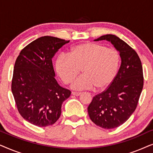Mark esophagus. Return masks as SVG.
<instances>
[{"instance_id": "esophagus-1", "label": "esophagus", "mask_w": 153, "mask_h": 153, "mask_svg": "<svg viewBox=\"0 0 153 153\" xmlns=\"http://www.w3.org/2000/svg\"><path fill=\"white\" fill-rule=\"evenodd\" d=\"M81 93H77V92H72V95L75 96H79L81 95Z\"/></svg>"}]
</instances>
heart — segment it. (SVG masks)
Segmentation results:
<instances>
[{"instance_id": "1", "label": "heart", "mask_w": 153, "mask_h": 153, "mask_svg": "<svg viewBox=\"0 0 153 153\" xmlns=\"http://www.w3.org/2000/svg\"><path fill=\"white\" fill-rule=\"evenodd\" d=\"M120 56L116 49L100 43L86 42L72 47L68 54H60L55 62L58 76L64 83L72 82L79 74H83L71 85L76 91H103L110 86L118 74Z\"/></svg>"}]
</instances>
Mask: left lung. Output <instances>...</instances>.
I'll return each mask as SVG.
<instances>
[{
    "label": "left lung",
    "mask_w": 153,
    "mask_h": 153,
    "mask_svg": "<svg viewBox=\"0 0 153 153\" xmlns=\"http://www.w3.org/2000/svg\"><path fill=\"white\" fill-rule=\"evenodd\" d=\"M107 40L120 53L121 65L112 84L93 97L88 107L91 120L104 129L116 128L134 111L143 86V68L137 52L114 35H102L94 41Z\"/></svg>",
    "instance_id": "obj_1"
}]
</instances>
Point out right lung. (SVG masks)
I'll return each mask as SVG.
<instances>
[{"mask_svg": "<svg viewBox=\"0 0 153 153\" xmlns=\"http://www.w3.org/2000/svg\"><path fill=\"white\" fill-rule=\"evenodd\" d=\"M70 40L51 36L35 39L21 51L14 67L12 92L23 118L38 127L55 123L71 95L55 79L52 58Z\"/></svg>", "mask_w": 153, "mask_h": 153, "instance_id": "right-lung-1", "label": "right lung"}]
</instances>
